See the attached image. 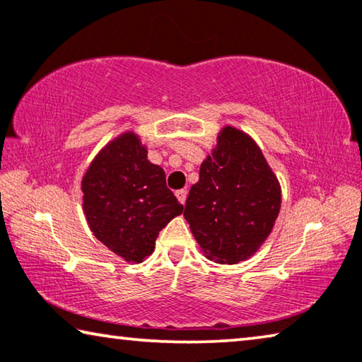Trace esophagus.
Here are the masks:
<instances>
[{"mask_svg":"<svg viewBox=\"0 0 362 362\" xmlns=\"http://www.w3.org/2000/svg\"><path fill=\"white\" fill-rule=\"evenodd\" d=\"M176 197L180 200L181 204H186V199H187V191L186 189H180V191H176Z\"/></svg>","mask_w":362,"mask_h":362,"instance_id":"34e87169","label":"esophagus"}]
</instances>
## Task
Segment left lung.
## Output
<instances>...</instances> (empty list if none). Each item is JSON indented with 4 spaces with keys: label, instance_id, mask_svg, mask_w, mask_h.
<instances>
[{
    "label": "left lung",
    "instance_id": "left-lung-1",
    "mask_svg": "<svg viewBox=\"0 0 362 362\" xmlns=\"http://www.w3.org/2000/svg\"><path fill=\"white\" fill-rule=\"evenodd\" d=\"M280 205V185L257 144L226 126L189 191L185 218L209 259L238 264L270 235Z\"/></svg>",
    "mask_w": 362,
    "mask_h": 362
}]
</instances>
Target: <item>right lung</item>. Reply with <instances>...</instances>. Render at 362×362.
<instances>
[{
    "label": "right lung",
    "instance_id": "1",
    "mask_svg": "<svg viewBox=\"0 0 362 362\" xmlns=\"http://www.w3.org/2000/svg\"><path fill=\"white\" fill-rule=\"evenodd\" d=\"M88 226L110 251L142 262L155 239L182 204L166 187L162 166L150 163L136 134L115 139L100 152L82 180Z\"/></svg>",
    "mask_w": 362,
    "mask_h": 362
}]
</instances>
